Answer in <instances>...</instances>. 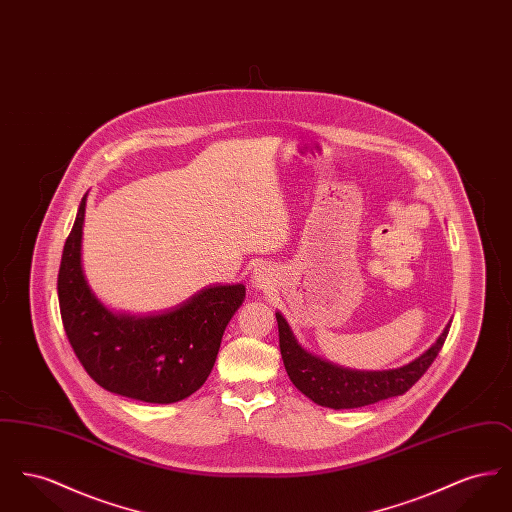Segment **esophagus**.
Masks as SVG:
<instances>
[{"label":"esophagus","instance_id":"obj_1","mask_svg":"<svg viewBox=\"0 0 512 512\" xmlns=\"http://www.w3.org/2000/svg\"><path fill=\"white\" fill-rule=\"evenodd\" d=\"M270 284H272V272H270V268L261 265V267H257L253 270V286H255L257 290H267V288H270Z\"/></svg>","mask_w":512,"mask_h":512}]
</instances>
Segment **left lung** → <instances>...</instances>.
I'll return each instance as SVG.
<instances>
[{
	"label": "left lung",
	"instance_id": "obj_1",
	"mask_svg": "<svg viewBox=\"0 0 512 512\" xmlns=\"http://www.w3.org/2000/svg\"><path fill=\"white\" fill-rule=\"evenodd\" d=\"M276 320L282 361L293 386L320 407L330 409L366 407L411 390L438 357L451 328L449 322L436 343L407 365L390 370H353L313 355L297 341L282 313H276Z\"/></svg>",
	"mask_w": 512,
	"mask_h": 512
}]
</instances>
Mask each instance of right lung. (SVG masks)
I'll use <instances>...</instances> for the list:
<instances>
[{"label": "right lung", "mask_w": 512, "mask_h": 512, "mask_svg": "<svg viewBox=\"0 0 512 512\" xmlns=\"http://www.w3.org/2000/svg\"><path fill=\"white\" fill-rule=\"evenodd\" d=\"M82 197L63 247L57 295L78 361L103 390L146 403H176L199 390L217 361L222 334L244 303V284L209 286L159 315L105 307L82 267Z\"/></svg>", "instance_id": "add662e5"}]
</instances>
